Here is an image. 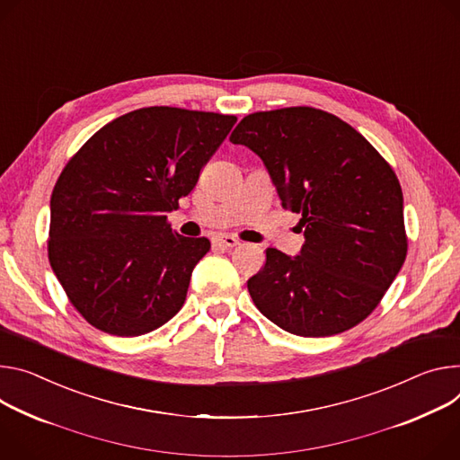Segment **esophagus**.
<instances>
[{"instance_id":"34e87169","label":"esophagus","mask_w":460,"mask_h":460,"mask_svg":"<svg viewBox=\"0 0 460 460\" xmlns=\"http://www.w3.org/2000/svg\"><path fill=\"white\" fill-rule=\"evenodd\" d=\"M215 243H217L218 247H234V245H238L240 242H238V238L233 236V234H222V236H217V238H215Z\"/></svg>"}]
</instances>
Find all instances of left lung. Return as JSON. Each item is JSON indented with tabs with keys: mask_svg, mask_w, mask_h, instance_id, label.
<instances>
[{
	"mask_svg": "<svg viewBox=\"0 0 460 460\" xmlns=\"http://www.w3.org/2000/svg\"><path fill=\"white\" fill-rule=\"evenodd\" d=\"M229 141L266 164L280 203L297 213V257L266 249L247 280L255 306L282 330L326 338L380 305L407 255L403 194L391 164L328 111L294 106L245 115Z\"/></svg>",
	"mask_w": 460,
	"mask_h": 460,
	"instance_id": "left-lung-1",
	"label": "left lung"
}]
</instances>
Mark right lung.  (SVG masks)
Listing matches in <instances>:
<instances>
[{"instance_id":"add662e5","label":"right lung","mask_w":460,"mask_h":460,"mask_svg":"<svg viewBox=\"0 0 460 460\" xmlns=\"http://www.w3.org/2000/svg\"><path fill=\"white\" fill-rule=\"evenodd\" d=\"M234 115L150 106L93 134L51 194L48 253L69 303L120 338L148 333L183 306L207 238L172 231L166 213L198 183Z\"/></svg>"}]
</instances>
